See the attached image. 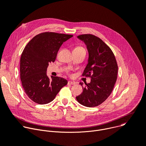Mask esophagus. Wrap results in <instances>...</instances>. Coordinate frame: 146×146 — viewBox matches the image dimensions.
<instances>
[{
    "label": "esophagus",
    "mask_w": 146,
    "mask_h": 146,
    "mask_svg": "<svg viewBox=\"0 0 146 146\" xmlns=\"http://www.w3.org/2000/svg\"><path fill=\"white\" fill-rule=\"evenodd\" d=\"M74 84H75V82H72L70 81H69L68 82V85H74Z\"/></svg>",
    "instance_id": "obj_1"
}]
</instances>
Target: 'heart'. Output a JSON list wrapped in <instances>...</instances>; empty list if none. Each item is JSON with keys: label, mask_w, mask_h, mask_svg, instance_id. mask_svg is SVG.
Here are the masks:
<instances>
[{"label": "heart", "mask_w": 146, "mask_h": 146, "mask_svg": "<svg viewBox=\"0 0 146 146\" xmlns=\"http://www.w3.org/2000/svg\"><path fill=\"white\" fill-rule=\"evenodd\" d=\"M75 49H76V50H84V48H83L82 47H81V46H77V47H76L75 48Z\"/></svg>", "instance_id": "heart-1"}]
</instances>
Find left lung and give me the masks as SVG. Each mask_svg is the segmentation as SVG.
<instances>
[{"instance_id": "1", "label": "left lung", "mask_w": 146, "mask_h": 146, "mask_svg": "<svg viewBox=\"0 0 146 146\" xmlns=\"http://www.w3.org/2000/svg\"><path fill=\"white\" fill-rule=\"evenodd\" d=\"M87 46L89 53L88 63L82 76L90 77V83L82 82V92L76 96L82 105L92 108L100 105L111 94L117 78L118 65L111 48L99 37L84 34L77 36Z\"/></svg>"}]
</instances>
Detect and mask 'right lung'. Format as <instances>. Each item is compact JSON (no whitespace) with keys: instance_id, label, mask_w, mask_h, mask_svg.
<instances>
[{"instance_id":"add662e5","label":"right lung","mask_w":146,"mask_h":146,"mask_svg":"<svg viewBox=\"0 0 146 146\" xmlns=\"http://www.w3.org/2000/svg\"><path fill=\"white\" fill-rule=\"evenodd\" d=\"M72 35L41 33L33 37L24 48L20 59V78L27 95L34 102L44 105L52 101L68 81L47 76L49 64L54 62L58 51Z\"/></svg>"}]
</instances>
